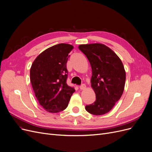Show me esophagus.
<instances>
[{
  "label": "esophagus",
  "instance_id": "1",
  "mask_svg": "<svg viewBox=\"0 0 152 152\" xmlns=\"http://www.w3.org/2000/svg\"><path fill=\"white\" fill-rule=\"evenodd\" d=\"M80 88L81 90H84V89H85V88H86V85H85V84L81 85L80 86Z\"/></svg>",
  "mask_w": 152,
  "mask_h": 152
}]
</instances>
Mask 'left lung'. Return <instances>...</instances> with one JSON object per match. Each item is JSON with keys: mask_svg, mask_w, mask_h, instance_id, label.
<instances>
[{"mask_svg": "<svg viewBox=\"0 0 152 152\" xmlns=\"http://www.w3.org/2000/svg\"><path fill=\"white\" fill-rule=\"evenodd\" d=\"M79 49L88 59L92 69L91 87L96 100L86 105L89 113L101 115L109 112L123 94L126 72L115 53L101 43L80 45Z\"/></svg>", "mask_w": 152, "mask_h": 152, "instance_id": "left-lung-1", "label": "left lung"}]
</instances>
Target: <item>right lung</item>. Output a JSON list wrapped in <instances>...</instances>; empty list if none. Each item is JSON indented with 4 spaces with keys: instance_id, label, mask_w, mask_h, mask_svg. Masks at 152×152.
<instances>
[{
    "instance_id": "obj_1",
    "label": "right lung",
    "mask_w": 152,
    "mask_h": 152,
    "mask_svg": "<svg viewBox=\"0 0 152 152\" xmlns=\"http://www.w3.org/2000/svg\"><path fill=\"white\" fill-rule=\"evenodd\" d=\"M72 48L69 44H57L42 52L31 65L33 91L39 104L48 112L56 113L66 109L75 91L66 83V64Z\"/></svg>"
}]
</instances>
